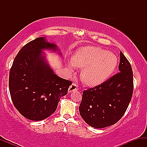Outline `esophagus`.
Instances as JSON below:
<instances>
[{
  "label": "esophagus",
  "instance_id": "34e87169",
  "mask_svg": "<svg viewBox=\"0 0 147 147\" xmlns=\"http://www.w3.org/2000/svg\"><path fill=\"white\" fill-rule=\"evenodd\" d=\"M78 89H79L78 86H77L76 84L73 83V84H72L71 86H70V87H69V88H68V92H72V91H74V90H78Z\"/></svg>",
  "mask_w": 147,
  "mask_h": 147
}]
</instances>
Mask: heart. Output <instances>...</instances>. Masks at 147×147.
I'll list each match as a JSON object with an SVG mask.
<instances>
[{
  "mask_svg": "<svg viewBox=\"0 0 147 147\" xmlns=\"http://www.w3.org/2000/svg\"><path fill=\"white\" fill-rule=\"evenodd\" d=\"M117 65V57L114 53L96 46L82 48L68 63L70 72L75 67L82 68L81 78L89 86L104 83L113 73Z\"/></svg>",
  "mask_w": 147,
  "mask_h": 147,
  "instance_id": "b5f03b06",
  "label": "heart"
}]
</instances>
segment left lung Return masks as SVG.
Masks as SVG:
<instances>
[{
  "label": "left lung",
  "mask_w": 147,
  "mask_h": 147,
  "mask_svg": "<svg viewBox=\"0 0 147 147\" xmlns=\"http://www.w3.org/2000/svg\"><path fill=\"white\" fill-rule=\"evenodd\" d=\"M119 73L100 85L84 90L79 110L84 120L96 129L117 123L124 114L133 92V70L120 52Z\"/></svg>",
  "instance_id": "8db88e82"
}]
</instances>
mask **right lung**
Wrapping results in <instances>:
<instances>
[{
    "instance_id": "obj_1",
    "label": "right lung",
    "mask_w": 147,
    "mask_h": 147,
    "mask_svg": "<svg viewBox=\"0 0 147 147\" xmlns=\"http://www.w3.org/2000/svg\"><path fill=\"white\" fill-rule=\"evenodd\" d=\"M43 50L59 51L55 43L38 37L21 49L9 71L13 104L23 117L34 121L43 120L55 113L60 99L68 94L72 84L71 81L54 73Z\"/></svg>"
}]
</instances>
